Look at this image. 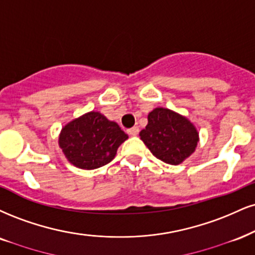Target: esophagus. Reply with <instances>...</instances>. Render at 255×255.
<instances>
[{"label":"esophagus","mask_w":255,"mask_h":255,"mask_svg":"<svg viewBox=\"0 0 255 255\" xmlns=\"http://www.w3.org/2000/svg\"><path fill=\"white\" fill-rule=\"evenodd\" d=\"M127 133L129 134V135H133V136H135V135H137V134H139V128H137V127L129 128V129L127 130Z\"/></svg>","instance_id":"esophagus-1"}]
</instances>
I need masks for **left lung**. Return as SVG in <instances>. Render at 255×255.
<instances>
[{
  "instance_id": "8db88e82",
  "label": "left lung",
  "mask_w": 255,
  "mask_h": 255,
  "mask_svg": "<svg viewBox=\"0 0 255 255\" xmlns=\"http://www.w3.org/2000/svg\"><path fill=\"white\" fill-rule=\"evenodd\" d=\"M140 137L159 160L178 165L195 152L198 131L185 116L166 108H155L148 114V124Z\"/></svg>"
}]
</instances>
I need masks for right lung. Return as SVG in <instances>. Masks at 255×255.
Returning <instances> with one entry per match:
<instances>
[{
  "label": "right lung",
  "mask_w": 255,
  "mask_h": 255,
  "mask_svg": "<svg viewBox=\"0 0 255 255\" xmlns=\"http://www.w3.org/2000/svg\"><path fill=\"white\" fill-rule=\"evenodd\" d=\"M128 135L114 121L98 112H90L64 126L59 147L76 167L94 170L115 158L119 146Z\"/></svg>",
  "instance_id": "1"
}]
</instances>
